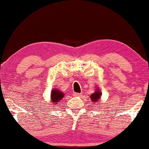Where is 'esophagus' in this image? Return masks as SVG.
<instances>
[{"label":"esophagus","mask_w":149,"mask_h":149,"mask_svg":"<svg viewBox=\"0 0 149 149\" xmlns=\"http://www.w3.org/2000/svg\"><path fill=\"white\" fill-rule=\"evenodd\" d=\"M73 96L74 97H78V96H81V95H82V93H73Z\"/></svg>","instance_id":"34e87169"}]
</instances>
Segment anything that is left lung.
<instances>
[{
	"instance_id": "1",
	"label": "left lung",
	"mask_w": 149,
	"mask_h": 149,
	"mask_svg": "<svg viewBox=\"0 0 149 149\" xmlns=\"http://www.w3.org/2000/svg\"><path fill=\"white\" fill-rule=\"evenodd\" d=\"M101 95L102 93L100 90L98 88H97L95 92L90 95V98L93 102H97V100L101 98Z\"/></svg>"
}]
</instances>
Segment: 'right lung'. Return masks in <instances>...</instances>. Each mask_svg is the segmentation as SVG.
<instances>
[{
  "instance_id": "1",
  "label": "right lung",
  "mask_w": 149,
  "mask_h": 149,
  "mask_svg": "<svg viewBox=\"0 0 149 149\" xmlns=\"http://www.w3.org/2000/svg\"><path fill=\"white\" fill-rule=\"evenodd\" d=\"M63 97H64V93L58 89H54L52 91V94H51V99H52L51 102L54 104H58V102L63 98Z\"/></svg>"
}]
</instances>
